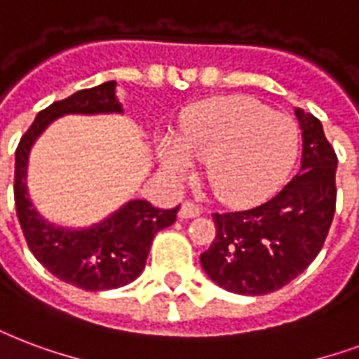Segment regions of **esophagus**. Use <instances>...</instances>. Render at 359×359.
Masks as SVG:
<instances>
[{"mask_svg":"<svg viewBox=\"0 0 359 359\" xmlns=\"http://www.w3.org/2000/svg\"><path fill=\"white\" fill-rule=\"evenodd\" d=\"M201 215V209H199V205H196L194 201H182L179 209V216L180 218H196V216Z\"/></svg>","mask_w":359,"mask_h":359,"instance_id":"34e87169","label":"esophagus"}]
</instances>
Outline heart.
Wrapping results in <instances>:
<instances>
[{
	"instance_id": "heart-1",
	"label": "heart",
	"mask_w": 359,
	"mask_h": 359,
	"mask_svg": "<svg viewBox=\"0 0 359 359\" xmlns=\"http://www.w3.org/2000/svg\"><path fill=\"white\" fill-rule=\"evenodd\" d=\"M299 130L288 114L259 101L231 95L205 101L186 114L179 137L160 143L163 168L188 177L194 160L209 161L207 180L228 205H250L269 196L292 169Z\"/></svg>"
}]
</instances>
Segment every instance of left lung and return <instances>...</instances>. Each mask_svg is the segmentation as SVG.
I'll use <instances>...</instances> for the list:
<instances>
[{
  "instance_id": "left-lung-1",
  "label": "left lung",
  "mask_w": 359,
  "mask_h": 359,
  "mask_svg": "<svg viewBox=\"0 0 359 359\" xmlns=\"http://www.w3.org/2000/svg\"><path fill=\"white\" fill-rule=\"evenodd\" d=\"M295 114L303 130L301 173L254 209L212 212L216 237L201 265L233 294L265 295L286 286L318 256L333 222L337 154L318 118L303 109Z\"/></svg>"
}]
</instances>
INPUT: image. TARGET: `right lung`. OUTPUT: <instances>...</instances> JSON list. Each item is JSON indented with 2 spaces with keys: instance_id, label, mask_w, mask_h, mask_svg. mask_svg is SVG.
<instances>
[{
  "instance_id": "obj_1",
  "label": "right lung",
  "mask_w": 359,
  "mask_h": 359,
  "mask_svg": "<svg viewBox=\"0 0 359 359\" xmlns=\"http://www.w3.org/2000/svg\"><path fill=\"white\" fill-rule=\"evenodd\" d=\"M114 86L116 82L109 81L54 101L35 116L15 154L16 216L29 250L54 277L88 292L120 288L135 280L144 269L154 235L169 228L179 212V207L161 210L149 201L135 199L105 222L75 231L54 228L32 209L26 190V168L27 154L37 135L62 114L122 113L114 97Z\"/></svg>"
}]
</instances>
